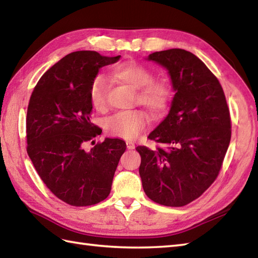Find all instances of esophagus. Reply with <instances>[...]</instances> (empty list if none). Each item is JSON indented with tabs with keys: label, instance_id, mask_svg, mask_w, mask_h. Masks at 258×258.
<instances>
[{
	"label": "esophagus",
	"instance_id": "34e87169",
	"mask_svg": "<svg viewBox=\"0 0 258 258\" xmlns=\"http://www.w3.org/2000/svg\"><path fill=\"white\" fill-rule=\"evenodd\" d=\"M126 147L127 150H134L135 149V144L133 141H126Z\"/></svg>",
	"mask_w": 258,
	"mask_h": 258
}]
</instances>
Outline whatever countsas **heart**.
Segmentation results:
<instances>
[{"label": "heart", "instance_id": "1", "mask_svg": "<svg viewBox=\"0 0 258 258\" xmlns=\"http://www.w3.org/2000/svg\"><path fill=\"white\" fill-rule=\"evenodd\" d=\"M119 83L127 85L135 91V102L150 109L152 113L165 112L172 100L173 87L166 79H154V73L145 65L135 61L125 62L115 67L111 72ZM92 105L97 111H106L107 82L102 75L93 79L90 87ZM149 123L147 115L140 109L123 111L113 114L105 120V128L109 134L117 138L135 139Z\"/></svg>", "mask_w": 258, "mask_h": 258}]
</instances>
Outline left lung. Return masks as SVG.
I'll return each mask as SVG.
<instances>
[{
    "label": "left lung",
    "instance_id": "8db88e82",
    "mask_svg": "<svg viewBox=\"0 0 258 258\" xmlns=\"http://www.w3.org/2000/svg\"><path fill=\"white\" fill-rule=\"evenodd\" d=\"M149 59L168 70L176 91L165 119L149 135L157 146H138L145 194L164 206L187 205L220 174L232 135L231 115L220 81L193 53L154 52Z\"/></svg>",
    "mask_w": 258,
    "mask_h": 258
}]
</instances>
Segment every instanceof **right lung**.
I'll list each match as a JSON object with an SVG mask.
<instances>
[{
	"mask_svg": "<svg viewBox=\"0 0 258 258\" xmlns=\"http://www.w3.org/2000/svg\"><path fill=\"white\" fill-rule=\"evenodd\" d=\"M120 55L94 51L68 54L43 74L26 114V151L38 176L57 199L81 207L104 201L126 150L119 139H105L87 152L102 130L91 122L90 87L98 70Z\"/></svg>",
	"mask_w": 258,
	"mask_h": 258,
	"instance_id": "1",
	"label": "right lung"
}]
</instances>
